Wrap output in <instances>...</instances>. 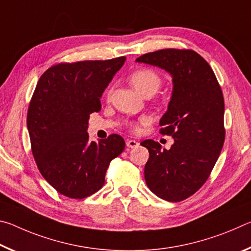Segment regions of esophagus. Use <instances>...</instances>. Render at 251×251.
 <instances>
[{
  "label": "esophagus",
  "mask_w": 251,
  "mask_h": 251,
  "mask_svg": "<svg viewBox=\"0 0 251 251\" xmlns=\"http://www.w3.org/2000/svg\"><path fill=\"white\" fill-rule=\"evenodd\" d=\"M126 146L128 148H136L139 146V143L137 141H133V139H127Z\"/></svg>",
  "instance_id": "34e87169"
}]
</instances>
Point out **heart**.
Here are the masks:
<instances>
[{
    "instance_id": "b5f03b06",
    "label": "heart",
    "mask_w": 251,
    "mask_h": 251,
    "mask_svg": "<svg viewBox=\"0 0 251 251\" xmlns=\"http://www.w3.org/2000/svg\"><path fill=\"white\" fill-rule=\"evenodd\" d=\"M129 80L135 90L143 96L148 94V93L155 94L161 85L160 75L157 74L155 71L150 69H141L134 72V73L130 75ZM139 123H141V124H146L147 120L146 118H142ZM131 127H133L134 129H137V126L135 124L131 125Z\"/></svg>"
}]
</instances>
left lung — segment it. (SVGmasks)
Wrapping results in <instances>:
<instances>
[{
  "instance_id": "left-lung-1",
  "label": "left lung",
  "mask_w": 251,
  "mask_h": 251,
  "mask_svg": "<svg viewBox=\"0 0 251 251\" xmlns=\"http://www.w3.org/2000/svg\"><path fill=\"white\" fill-rule=\"evenodd\" d=\"M172 76L173 91L161 116V134L172 135L171 150L146 139L150 151L145 180L152 193L167 201H180L205 184L225 141V103L209 64L190 50H160L136 59Z\"/></svg>"
}]
</instances>
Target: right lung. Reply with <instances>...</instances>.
Returning <instances> with one entry per match:
<instances>
[{"mask_svg": "<svg viewBox=\"0 0 251 251\" xmlns=\"http://www.w3.org/2000/svg\"><path fill=\"white\" fill-rule=\"evenodd\" d=\"M125 61L58 64L37 82L27 112L32 152L42 176L66 197L82 199L100 190L109 163L124 151V139L116 134L90 142L87 125Z\"/></svg>", "mask_w": 251, "mask_h": 251, "instance_id": "1", "label": "right lung"}]
</instances>
